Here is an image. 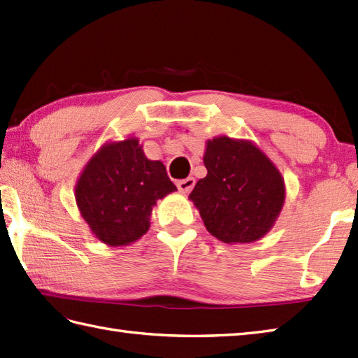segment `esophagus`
<instances>
[{
  "label": "esophagus",
  "instance_id": "34e87169",
  "mask_svg": "<svg viewBox=\"0 0 358 358\" xmlns=\"http://www.w3.org/2000/svg\"><path fill=\"white\" fill-rule=\"evenodd\" d=\"M194 186H195V178H192V177H187L186 180H180L177 182V187L182 194H189L190 190L194 189Z\"/></svg>",
  "mask_w": 358,
  "mask_h": 358
}]
</instances>
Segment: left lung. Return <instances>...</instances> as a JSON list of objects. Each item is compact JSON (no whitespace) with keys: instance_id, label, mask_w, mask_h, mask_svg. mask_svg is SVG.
Wrapping results in <instances>:
<instances>
[{"instance_id":"left-lung-1","label":"left lung","mask_w":358,"mask_h":358,"mask_svg":"<svg viewBox=\"0 0 358 358\" xmlns=\"http://www.w3.org/2000/svg\"><path fill=\"white\" fill-rule=\"evenodd\" d=\"M207 176L189 198L206 229L222 243H253L273 227L285 199L280 172L250 141L226 136L207 141Z\"/></svg>"}]
</instances>
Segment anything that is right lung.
Returning a JSON list of instances; mask_svg holds the SVG:
<instances>
[{
	"mask_svg": "<svg viewBox=\"0 0 358 358\" xmlns=\"http://www.w3.org/2000/svg\"><path fill=\"white\" fill-rule=\"evenodd\" d=\"M177 190L162 162L148 160L137 138L103 146L76 186L80 215L102 243H134L149 229L157 199Z\"/></svg>",
	"mask_w": 358,
	"mask_h": 358,
	"instance_id": "right-lung-1",
	"label": "right lung"
}]
</instances>
